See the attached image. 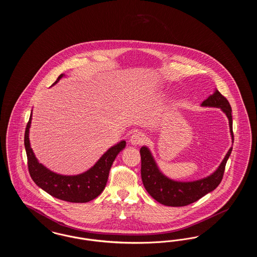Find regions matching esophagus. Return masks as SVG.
Listing matches in <instances>:
<instances>
[{
	"label": "esophagus",
	"instance_id": "34e87169",
	"mask_svg": "<svg viewBox=\"0 0 257 257\" xmlns=\"http://www.w3.org/2000/svg\"><path fill=\"white\" fill-rule=\"evenodd\" d=\"M146 141H147L146 136L141 132H135L134 134L130 137V143L134 146L143 145L144 143H146Z\"/></svg>",
	"mask_w": 257,
	"mask_h": 257
}]
</instances>
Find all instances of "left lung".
Here are the masks:
<instances>
[{
    "mask_svg": "<svg viewBox=\"0 0 257 257\" xmlns=\"http://www.w3.org/2000/svg\"><path fill=\"white\" fill-rule=\"evenodd\" d=\"M201 106L220 108L225 113L229 121V129L233 143L232 110L227 99L222 96L218 89H216L213 94L202 102ZM231 151L232 147L229 148L219 168L212 174L198 180L185 182L175 181L167 177L160 171L149 148L143 147L140 150L142 158L141 174L143 183L147 193L161 204L171 207L189 205L207 195L208 193L214 191L220 185L226 162L231 154Z\"/></svg>",
    "mask_w": 257,
    "mask_h": 257,
    "instance_id": "1",
    "label": "left lung"
}]
</instances>
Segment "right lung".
<instances>
[{"instance_id": "right-lung-1", "label": "right lung", "mask_w": 257, "mask_h": 257, "mask_svg": "<svg viewBox=\"0 0 257 257\" xmlns=\"http://www.w3.org/2000/svg\"><path fill=\"white\" fill-rule=\"evenodd\" d=\"M63 76L64 74H61L53 86ZM31 122L32 113L26 127L24 144L29 172L34 182L51 196L68 202L84 203L97 197L105 189L110 167L117 154L126 147V142L121 141L109 148L88 171L78 175H62L50 171L38 162L29 139Z\"/></svg>"}]
</instances>
